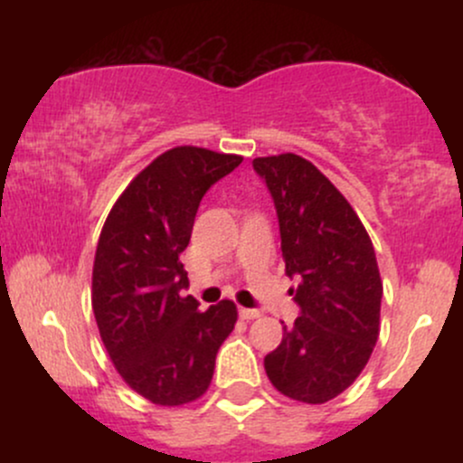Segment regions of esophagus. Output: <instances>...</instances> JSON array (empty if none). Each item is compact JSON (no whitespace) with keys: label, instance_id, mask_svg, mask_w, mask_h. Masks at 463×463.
Returning <instances> with one entry per match:
<instances>
[{"label":"esophagus","instance_id":"1","mask_svg":"<svg viewBox=\"0 0 463 463\" xmlns=\"http://www.w3.org/2000/svg\"><path fill=\"white\" fill-rule=\"evenodd\" d=\"M239 317H241V320H257V317H261V311H259V309H246V307H239Z\"/></svg>","mask_w":463,"mask_h":463}]
</instances>
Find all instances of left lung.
Returning a JSON list of instances; mask_svg holds the SVG:
<instances>
[{
	"label": "left lung",
	"instance_id": "1",
	"mask_svg": "<svg viewBox=\"0 0 463 463\" xmlns=\"http://www.w3.org/2000/svg\"><path fill=\"white\" fill-rule=\"evenodd\" d=\"M274 198L285 274L298 276L300 316L265 357L280 394L307 405L354 383L381 331V280L370 235L339 189L298 154L252 161Z\"/></svg>",
	"mask_w": 463,
	"mask_h": 463
}]
</instances>
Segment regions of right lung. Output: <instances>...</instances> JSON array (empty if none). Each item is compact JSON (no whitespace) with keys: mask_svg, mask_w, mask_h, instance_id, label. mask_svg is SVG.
<instances>
[{"mask_svg":"<svg viewBox=\"0 0 463 463\" xmlns=\"http://www.w3.org/2000/svg\"><path fill=\"white\" fill-rule=\"evenodd\" d=\"M243 156L195 146L163 152L130 180L106 217L93 261L91 305L106 353L137 394L178 407L209 390L217 350L237 322L222 300L200 311L180 254L202 195Z\"/></svg>","mask_w":463,"mask_h":463,"instance_id":"add662e5","label":"right lung"}]
</instances>
